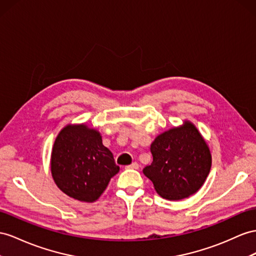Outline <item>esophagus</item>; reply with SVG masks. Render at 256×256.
Listing matches in <instances>:
<instances>
[{
  "label": "esophagus",
  "mask_w": 256,
  "mask_h": 256,
  "mask_svg": "<svg viewBox=\"0 0 256 256\" xmlns=\"http://www.w3.org/2000/svg\"><path fill=\"white\" fill-rule=\"evenodd\" d=\"M138 168H140V166H138V163H137V162H133L132 164H130V166H126V168H133V170H138Z\"/></svg>",
  "instance_id": "esophagus-1"
}]
</instances>
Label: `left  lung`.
Wrapping results in <instances>:
<instances>
[{
  "label": "left lung",
  "instance_id": "obj_1",
  "mask_svg": "<svg viewBox=\"0 0 256 256\" xmlns=\"http://www.w3.org/2000/svg\"><path fill=\"white\" fill-rule=\"evenodd\" d=\"M150 152L152 163L142 173L152 182L156 194L168 200H182L196 194L211 170L208 145L188 120L156 136Z\"/></svg>",
  "mask_w": 256,
  "mask_h": 256
}]
</instances>
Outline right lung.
I'll return each mask as SVG.
<instances>
[{
  "label": "right lung",
  "instance_id": "add662e5",
  "mask_svg": "<svg viewBox=\"0 0 256 256\" xmlns=\"http://www.w3.org/2000/svg\"><path fill=\"white\" fill-rule=\"evenodd\" d=\"M119 170L97 130L85 123L67 124L58 133L50 172L56 186L70 198L95 202Z\"/></svg>",
  "mask_w": 256,
  "mask_h": 256
}]
</instances>
